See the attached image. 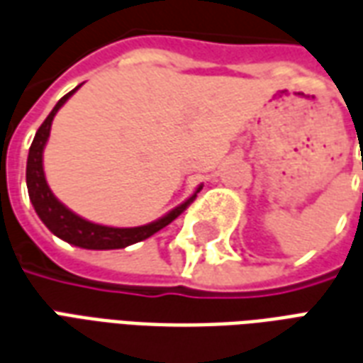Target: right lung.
<instances>
[{
  "mask_svg": "<svg viewBox=\"0 0 363 363\" xmlns=\"http://www.w3.org/2000/svg\"><path fill=\"white\" fill-rule=\"evenodd\" d=\"M75 91H77V87L74 91H69L67 95L62 96L58 104L52 108L50 114L40 124V128L36 130V135L33 143H30L27 159L28 196H30V202L35 206L38 218L44 221V225L50 229L54 235H58L60 239H64L69 245L82 247V249H96V251H104V249H124L128 245H134L138 241L147 239L153 233H157L159 229H163L171 221L177 220L194 202L196 194L190 196L179 208H174L173 212L167 213L165 218L153 221V223H147V225H142V228H106V225H96V223H91V221L75 216L74 212H69L66 206L54 198V194L48 189V184H46L43 171V150L44 143L48 140V135H50V126L52 120H54V114L69 99V95H74Z\"/></svg>",
  "mask_w": 363,
  "mask_h": 363,
  "instance_id": "obj_1",
  "label": "right lung"
}]
</instances>
